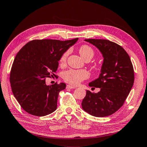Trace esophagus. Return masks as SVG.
Returning a JSON list of instances; mask_svg holds the SVG:
<instances>
[{
  "mask_svg": "<svg viewBox=\"0 0 147 147\" xmlns=\"http://www.w3.org/2000/svg\"><path fill=\"white\" fill-rule=\"evenodd\" d=\"M67 89H75L76 87L73 86H70V85H67L66 87Z\"/></svg>",
  "mask_w": 147,
  "mask_h": 147,
  "instance_id": "34e87169",
  "label": "esophagus"
}]
</instances>
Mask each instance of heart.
<instances>
[{
	"mask_svg": "<svg viewBox=\"0 0 147 147\" xmlns=\"http://www.w3.org/2000/svg\"><path fill=\"white\" fill-rule=\"evenodd\" d=\"M68 53V52H66L61 56L60 58V63L61 64L64 63L66 61ZM79 53L84 60L87 59L90 60L93 58L94 54L93 49L87 45H84L80 47ZM95 68L96 69H99V67L97 66H96ZM88 72L84 70V69H82V70L71 69V70L65 72L63 73V79L67 82L71 84L72 85H78L82 81L88 78Z\"/></svg>",
	"mask_w": 147,
	"mask_h": 147,
	"instance_id": "b5f03b06",
	"label": "heart"
}]
</instances>
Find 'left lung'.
I'll list each match as a JSON object with an SVG mask.
<instances>
[{"instance_id":"obj_1","label":"left lung","mask_w":147,"mask_h":147,"mask_svg":"<svg viewBox=\"0 0 147 147\" xmlns=\"http://www.w3.org/2000/svg\"><path fill=\"white\" fill-rule=\"evenodd\" d=\"M102 56L103 61L98 78L89 84L100 88L94 93L86 91L82 107L90 115L104 117L116 112L123 105L132 88L134 72L131 59L123 47L106 39H85Z\"/></svg>"}]
</instances>
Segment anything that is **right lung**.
I'll return each mask as SVG.
<instances>
[{"label": "right lung", "instance_id": "add662e5", "mask_svg": "<svg viewBox=\"0 0 147 147\" xmlns=\"http://www.w3.org/2000/svg\"><path fill=\"white\" fill-rule=\"evenodd\" d=\"M78 40H33L17 53L9 80L15 98L27 113L45 116L57 109L58 94L66 84L48 86L45 79L54 75L61 56Z\"/></svg>", "mask_w": 147, "mask_h": 147}]
</instances>
